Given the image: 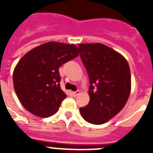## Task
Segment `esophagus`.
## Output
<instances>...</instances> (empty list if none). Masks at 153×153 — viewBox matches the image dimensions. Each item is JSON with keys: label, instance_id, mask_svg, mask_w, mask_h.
<instances>
[{"label": "esophagus", "instance_id": "34e87169", "mask_svg": "<svg viewBox=\"0 0 153 153\" xmlns=\"http://www.w3.org/2000/svg\"><path fill=\"white\" fill-rule=\"evenodd\" d=\"M80 94V91H74V92H73V95L74 96V97H76V96H78Z\"/></svg>", "mask_w": 153, "mask_h": 153}]
</instances>
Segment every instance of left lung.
Returning <instances> with one entry per match:
<instances>
[{
	"instance_id": "obj_1",
	"label": "left lung",
	"mask_w": 153,
	"mask_h": 153,
	"mask_svg": "<svg viewBox=\"0 0 153 153\" xmlns=\"http://www.w3.org/2000/svg\"><path fill=\"white\" fill-rule=\"evenodd\" d=\"M79 46L91 84L90 102L79 111L89 123L104 124L116 116L128 100L131 91L130 68L121 54L104 44Z\"/></svg>"
}]
</instances>
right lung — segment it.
<instances>
[{"instance_id":"right-lung-1","label":"right lung","mask_w":153,"mask_h":153,"mask_svg":"<svg viewBox=\"0 0 153 153\" xmlns=\"http://www.w3.org/2000/svg\"><path fill=\"white\" fill-rule=\"evenodd\" d=\"M78 55L74 44L48 42L21 58L13 71V86L27 111L48 117L59 110L67 97L60 87L59 68Z\"/></svg>"}]
</instances>
